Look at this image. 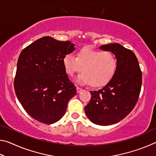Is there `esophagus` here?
<instances>
[{"instance_id": "esophagus-1", "label": "esophagus", "mask_w": 156, "mask_h": 156, "mask_svg": "<svg viewBox=\"0 0 156 156\" xmlns=\"http://www.w3.org/2000/svg\"><path fill=\"white\" fill-rule=\"evenodd\" d=\"M76 91H77V93H80V92L83 91V89L79 87H76Z\"/></svg>"}]
</instances>
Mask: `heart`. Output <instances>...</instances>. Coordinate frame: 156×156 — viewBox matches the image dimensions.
<instances>
[{
	"mask_svg": "<svg viewBox=\"0 0 156 156\" xmlns=\"http://www.w3.org/2000/svg\"><path fill=\"white\" fill-rule=\"evenodd\" d=\"M62 62L69 76H72L81 70L83 73L78 76L77 80L94 87L109 83L117 69V59L113 53L89 47L79 50L76 57L72 54L65 55Z\"/></svg>",
	"mask_w": 156,
	"mask_h": 156,
	"instance_id": "1",
	"label": "heart"
}]
</instances>
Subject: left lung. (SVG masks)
Here are the masks:
<instances>
[{"label":"left lung","instance_id":"obj_1","mask_svg":"<svg viewBox=\"0 0 156 156\" xmlns=\"http://www.w3.org/2000/svg\"><path fill=\"white\" fill-rule=\"evenodd\" d=\"M100 49L115 55L117 69L106 85L90 91L91 98L84 112L93 123L107 126L120 122L135 107L141 90L142 72L131 50L118 43L105 44Z\"/></svg>","mask_w":156,"mask_h":156}]
</instances>
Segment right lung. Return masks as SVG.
<instances>
[{
  "label": "right lung",
  "instance_id": "obj_1",
  "mask_svg": "<svg viewBox=\"0 0 156 156\" xmlns=\"http://www.w3.org/2000/svg\"><path fill=\"white\" fill-rule=\"evenodd\" d=\"M74 49L70 41L44 36L25 47L18 57L15 93L25 112L38 122L51 125L61 119L69 100L76 94L62 62Z\"/></svg>",
  "mask_w": 156,
  "mask_h": 156
}]
</instances>
